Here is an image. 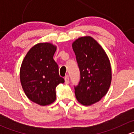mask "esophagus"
<instances>
[{"instance_id":"esophagus-1","label":"esophagus","mask_w":134,"mask_h":134,"mask_svg":"<svg viewBox=\"0 0 134 134\" xmlns=\"http://www.w3.org/2000/svg\"><path fill=\"white\" fill-rule=\"evenodd\" d=\"M65 83H69V78L68 75H67L65 76Z\"/></svg>"}]
</instances>
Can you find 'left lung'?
<instances>
[{"mask_svg": "<svg viewBox=\"0 0 134 134\" xmlns=\"http://www.w3.org/2000/svg\"><path fill=\"white\" fill-rule=\"evenodd\" d=\"M80 78L75 86L78 102L90 106L98 102L107 93L111 70L107 54L100 45L90 36L80 37L72 43Z\"/></svg>", "mask_w": 134, "mask_h": 134, "instance_id": "left-lung-1", "label": "left lung"}]
</instances>
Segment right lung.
I'll return each mask as SVG.
<instances>
[{
    "instance_id": "add662e5",
    "label": "right lung",
    "mask_w": 134,
    "mask_h": 134,
    "mask_svg": "<svg viewBox=\"0 0 134 134\" xmlns=\"http://www.w3.org/2000/svg\"><path fill=\"white\" fill-rule=\"evenodd\" d=\"M56 47L48 43L34 46L26 54L20 71V79L26 95L32 102L46 106L56 99V87L64 83L58 65L53 59Z\"/></svg>"
}]
</instances>
